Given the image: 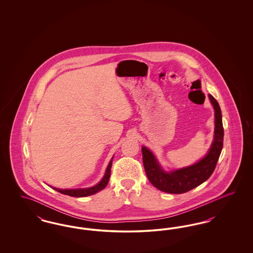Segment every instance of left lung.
<instances>
[{"label": "left lung", "mask_w": 253, "mask_h": 253, "mask_svg": "<svg viewBox=\"0 0 253 253\" xmlns=\"http://www.w3.org/2000/svg\"><path fill=\"white\" fill-rule=\"evenodd\" d=\"M209 99L214 110V134L210 149L200 160L193 165L167 171L161 166L157 157L147 147L142 146L147 177L158 190L176 194L187 193L209 179L213 172L223 148L224 128L221 109L216 99L211 95H209Z\"/></svg>", "instance_id": "8db88e82"}]
</instances>
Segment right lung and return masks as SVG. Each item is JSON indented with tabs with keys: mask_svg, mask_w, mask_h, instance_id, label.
<instances>
[{
	"mask_svg": "<svg viewBox=\"0 0 253 253\" xmlns=\"http://www.w3.org/2000/svg\"><path fill=\"white\" fill-rule=\"evenodd\" d=\"M113 158L110 160L108 166L105 170V173L103 175V177L101 178V180L99 181L97 184L93 187H89V188H84V189H59V188H55V187H51L53 188L55 191L62 193V194H66L69 196L73 197H84V196H89L92 194L98 193L99 191L103 190L107 184H108L109 179H110V174H111V167H112V163H113Z\"/></svg>",
	"mask_w": 253,
	"mask_h": 253,
	"instance_id": "1",
	"label": "right lung"
}]
</instances>
